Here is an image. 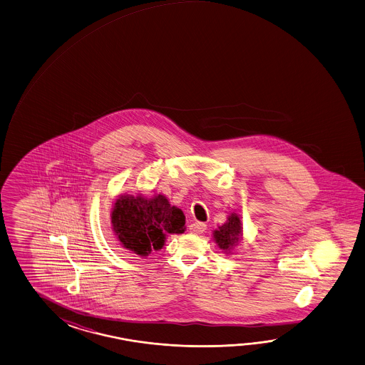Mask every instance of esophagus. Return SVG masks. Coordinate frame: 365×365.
I'll return each mask as SVG.
<instances>
[{"mask_svg":"<svg viewBox=\"0 0 365 365\" xmlns=\"http://www.w3.org/2000/svg\"><path fill=\"white\" fill-rule=\"evenodd\" d=\"M189 230L192 234H203L207 230V225L205 222H192V225L189 226Z\"/></svg>","mask_w":365,"mask_h":365,"instance_id":"1","label":"esophagus"}]
</instances>
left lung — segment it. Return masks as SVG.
Wrapping results in <instances>:
<instances>
[{
	"label": "left lung",
	"instance_id": "left-lung-1",
	"mask_svg": "<svg viewBox=\"0 0 365 365\" xmlns=\"http://www.w3.org/2000/svg\"><path fill=\"white\" fill-rule=\"evenodd\" d=\"M213 240L225 255H232L243 239V224L238 213L232 212L225 222L213 230Z\"/></svg>",
	"mask_w": 365,
	"mask_h": 365
}]
</instances>
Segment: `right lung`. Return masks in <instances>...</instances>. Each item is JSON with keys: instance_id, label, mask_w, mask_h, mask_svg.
<instances>
[{"instance_id": "right-lung-1", "label": "right lung", "mask_w": 365, "mask_h": 365, "mask_svg": "<svg viewBox=\"0 0 365 365\" xmlns=\"http://www.w3.org/2000/svg\"><path fill=\"white\" fill-rule=\"evenodd\" d=\"M110 224L123 248L140 257L159 251L168 234L185 232V215L163 194L146 198L138 192L118 195L113 203Z\"/></svg>"}]
</instances>
